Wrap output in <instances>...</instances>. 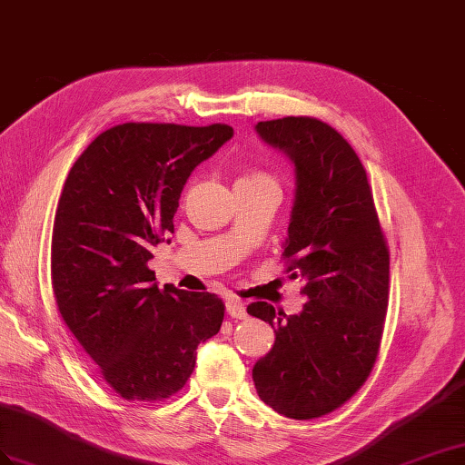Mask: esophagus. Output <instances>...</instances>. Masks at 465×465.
I'll use <instances>...</instances> for the list:
<instances>
[{"mask_svg": "<svg viewBox=\"0 0 465 465\" xmlns=\"http://www.w3.org/2000/svg\"><path fill=\"white\" fill-rule=\"evenodd\" d=\"M225 308H228V314L235 320H243L247 316L245 304L240 299H235V296H228V299H225Z\"/></svg>", "mask_w": 465, "mask_h": 465, "instance_id": "obj_1", "label": "esophagus"}]
</instances>
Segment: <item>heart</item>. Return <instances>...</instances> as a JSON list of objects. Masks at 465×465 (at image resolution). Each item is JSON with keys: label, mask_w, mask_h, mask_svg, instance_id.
Returning a JSON list of instances; mask_svg holds the SVG:
<instances>
[{"label": "heart", "mask_w": 465, "mask_h": 465, "mask_svg": "<svg viewBox=\"0 0 465 465\" xmlns=\"http://www.w3.org/2000/svg\"><path fill=\"white\" fill-rule=\"evenodd\" d=\"M245 181H255V183H271V184H275V178L272 176H269L267 173H252V174H247V176H243Z\"/></svg>", "instance_id": "1"}]
</instances>
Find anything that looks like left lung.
<instances>
[{
	"label": "left lung",
	"instance_id": "8db88e82",
	"mask_svg": "<svg viewBox=\"0 0 465 465\" xmlns=\"http://www.w3.org/2000/svg\"><path fill=\"white\" fill-rule=\"evenodd\" d=\"M294 163V202L282 245L289 279L308 302L287 316L267 302L247 312L275 328L253 365L261 401L296 420L341 407L375 365L389 304V247L363 164L334 127L314 117L255 125Z\"/></svg>",
	"mask_w": 465,
	"mask_h": 465
}]
</instances>
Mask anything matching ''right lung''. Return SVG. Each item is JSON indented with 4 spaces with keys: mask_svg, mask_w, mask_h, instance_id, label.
I'll return each instance as SVG.
<instances>
[{
    "mask_svg": "<svg viewBox=\"0 0 465 465\" xmlns=\"http://www.w3.org/2000/svg\"><path fill=\"white\" fill-rule=\"evenodd\" d=\"M233 129L223 124H124L104 131L70 169L56 206L51 279L58 312L119 397L163 401L194 371L216 336L212 292L159 289L151 249L174 232L190 173Z\"/></svg>",
    "mask_w": 465,
    "mask_h": 465,
    "instance_id": "add662e5",
    "label": "right lung"
}]
</instances>
